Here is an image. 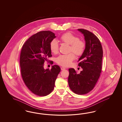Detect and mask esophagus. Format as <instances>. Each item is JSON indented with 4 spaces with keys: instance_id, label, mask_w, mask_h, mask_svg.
<instances>
[{
    "instance_id": "1",
    "label": "esophagus",
    "mask_w": 122,
    "mask_h": 122,
    "mask_svg": "<svg viewBox=\"0 0 122 122\" xmlns=\"http://www.w3.org/2000/svg\"><path fill=\"white\" fill-rule=\"evenodd\" d=\"M65 69H66V68L65 67H61V70H64Z\"/></svg>"
}]
</instances>
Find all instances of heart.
Listing matches in <instances>:
<instances>
[{"label":"heart","mask_w":122,"mask_h":122,"mask_svg":"<svg viewBox=\"0 0 122 122\" xmlns=\"http://www.w3.org/2000/svg\"><path fill=\"white\" fill-rule=\"evenodd\" d=\"M60 40L64 43L70 45V50L76 56H81L85 51V44L83 41L79 40L77 37L71 33H66L60 37ZM50 50L52 53L56 54L59 51V43L57 40H53L50 44ZM75 58L73 53H70L66 55H61L56 59L58 64L63 66H70Z\"/></svg>","instance_id":"obj_1"}]
</instances>
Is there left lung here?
Here are the masks:
<instances>
[{
    "label": "left lung",
    "instance_id": "1",
    "mask_svg": "<svg viewBox=\"0 0 122 122\" xmlns=\"http://www.w3.org/2000/svg\"><path fill=\"white\" fill-rule=\"evenodd\" d=\"M78 30L84 35L85 42V51L78 60V65L83 70L77 73L74 68H69L68 82L70 88L74 93L83 95L93 89L100 77L103 50L96 35L87 30Z\"/></svg>",
    "mask_w": 122,
    "mask_h": 122
}]
</instances>
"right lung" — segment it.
Returning a JSON list of instances; mask_svg holds the SVG:
<instances>
[{
  "instance_id": "add662e5",
  "label": "right lung",
  "mask_w": 122,
  "mask_h": 122,
  "mask_svg": "<svg viewBox=\"0 0 122 122\" xmlns=\"http://www.w3.org/2000/svg\"><path fill=\"white\" fill-rule=\"evenodd\" d=\"M56 37L51 31H40L30 37L22 46L20 60L22 79L28 88L37 96L51 92L61 71L57 65L51 70L44 68L45 61L52 56L50 44Z\"/></svg>"
}]
</instances>
